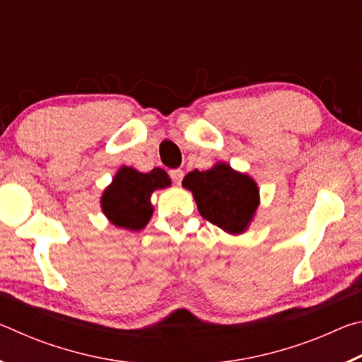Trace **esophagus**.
Returning <instances> with one entry per match:
<instances>
[{
    "label": "esophagus",
    "instance_id": "esophagus-1",
    "mask_svg": "<svg viewBox=\"0 0 362 362\" xmlns=\"http://www.w3.org/2000/svg\"><path fill=\"white\" fill-rule=\"evenodd\" d=\"M169 175H170V179H173L177 185H179V183L182 182V179H183V170L182 169H173L169 173Z\"/></svg>",
    "mask_w": 362,
    "mask_h": 362
}]
</instances>
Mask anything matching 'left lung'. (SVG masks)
<instances>
[{"instance_id":"8db88e82","label":"left lung","mask_w":362,"mask_h":362,"mask_svg":"<svg viewBox=\"0 0 362 362\" xmlns=\"http://www.w3.org/2000/svg\"><path fill=\"white\" fill-rule=\"evenodd\" d=\"M182 187L192 192L201 216L228 235L247 231L260 204V189L252 177L222 161L207 170L188 173Z\"/></svg>"}]
</instances>
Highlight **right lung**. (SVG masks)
<instances>
[{"label":"right lung","instance_id":"right-lung-1","mask_svg":"<svg viewBox=\"0 0 362 362\" xmlns=\"http://www.w3.org/2000/svg\"><path fill=\"white\" fill-rule=\"evenodd\" d=\"M166 170L155 168L150 173L121 166L100 196V207L110 223L119 228L139 231L153 216L151 194L155 189L170 187Z\"/></svg>","mask_w":362,"mask_h":362}]
</instances>
